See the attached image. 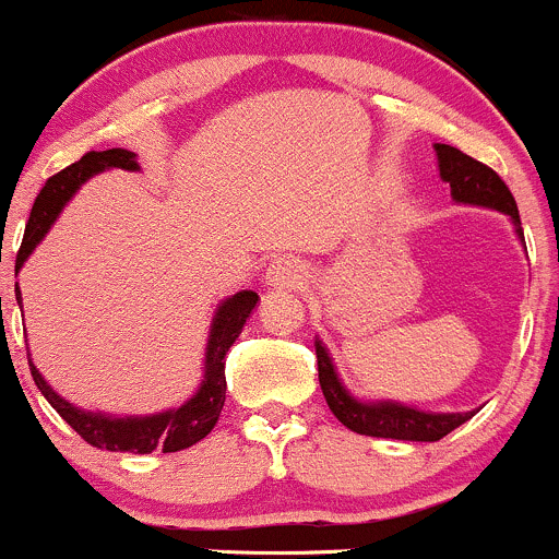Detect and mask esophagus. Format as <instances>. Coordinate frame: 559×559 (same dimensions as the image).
<instances>
[{
    "label": "esophagus",
    "mask_w": 559,
    "mask_h": 559,
    "mask_svg": "<svg viewBox=\"0 0 559 559\" xmlns=\"http://www.w3.org/2000/svg\"><path fill=\"white\" fill-rule=\"evenodd\" d=\"M265 281L267 286H273V289H297V286L305 281L302 262L292 260V257H278V260L270 265Z\"/></svg>",
    "instance_id": "34e87169"
}]
</instances>
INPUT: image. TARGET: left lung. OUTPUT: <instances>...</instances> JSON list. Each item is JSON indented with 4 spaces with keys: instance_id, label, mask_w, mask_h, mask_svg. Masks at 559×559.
<instances>
[{
    "instance_id": "left-lung-1",
    "label": "left lung",
    "mask_w": 559,
    "mask_h": 559,
    "mask_svg": "<svg viewBox=\"0 0 559 559\" xmlns=\"http://www.w3.org/2000/svg\"><path fill=\"white\" fill-rule=\"evenodd\" d=\"M435 156H438L440 180L451 186V199L456 204L483 206V210H493L507 214L514 225V236L520 243H525L523 225H520L518 204H514L512 193L504 186L499 175L486 164L475 162V158L462 153L453 145L435 143ZM316 355H318V382H321L323 397H326L331 414L342 421L347 429L358 435H369V438H392V440H414V443H435V440L445 438L480 408L456 411V414H435V411H421L397 401H364V397L353 395L345 388V382L336 373L334 358H331L329 347L323 340L316 336Z\"/></svg>"
}]
</instances>
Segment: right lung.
<instances>
[{"label": "right lung", "instance_id": "1", "mask_svg": "<svg viewBox=\"0 0 559 559\" xmlns=\"http://www.w3.org/2000/svg\"><path fill=\"white\" fill-rule=\"evenodd\" d=\"M106 169L140 171L138 153L127 148L90 151L84 153L76 164L58 171V175H52L50 180L45 182L41 193L36 195L34 210H31L26 233H23V243L15 260V275L21 273L23 265H26L31 251L39 247L41 238L50 233L52 223L58 219V214L63 212V206L76 195V190L82 188L90 177L100 175V171ZM15 299L17 302L23 299L17 284ZM257 302H260L257 292L243 289L217 305V310H214L212 316L210 340H206L204 379H201L199 390L177 408L156 411V414L145 416H116L103 414V411H87L73 406L66 397H60L58 392L52 390V384H47V379L41 377L39 369H36L34 360H28L31 377H34L41 395L47 397V403H50V406L58 411V414L63 416L90 445H95V449L130 453H175L190 449L193 443L204 440L214 429V425H217L219 411L225 406V388H228V384H225V353H228L233 342L238 340V334H241L243 323L249 321Z\"/></svg>", "mask_w": 559, "mask_h": 559}]
</instances>
